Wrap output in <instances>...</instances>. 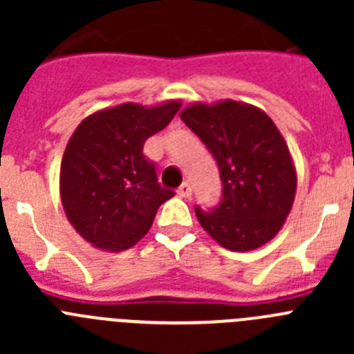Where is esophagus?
I'll use <instances>...</instances> for the list:
<instances>
[{
    "instance_id": "esophagus-1",
    "label": "esophagus",
    "mask_w": 354,
    "mask_h": 354,
    "mask_svg": "<svg viewBox=\"0 0 354 354\" xmlns=\"http://www.w3.org/2000/svg\"><path fill=\"white\" fill-rule=\"evenodd\" d=\"M177 195L183 196V198H189V196H192V184L184 183L183 186L177 189Z\"/></svg>"
}]
</instances>
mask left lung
<instances>
[{
    "label": "left lung",
    "instance_id": "obj_1",
    "mask_svg": "<svg viewBox=\"0 0 354 354\" xmlns=\"http://www.w3.org/2000/svg\"><path fill=\"white\" fill-rule=\"evenodd\" d=\"M180 118L214 156L223 196L214 211L195 209L205 232L232 252L270 243L294 204L298 175L282 133L261 108L232 99L193 102Z\"/></svg>",
    "mask_w": 354,
    "mask_h": 354
}]
</instances>
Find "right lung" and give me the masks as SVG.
<instances>
[{
    "label": "right lung",
    "instance_id": "obj_1",
    "mask_svg": "<svg viewBox=\"0 0 354 354\" xmlns=\"http://www.w3.org/2000/svg\"><path fill=\"white\" fill-rule=\"evenodd\" d=\"M180 101L124 102L88 115L72 133L60 168L67 220L104 252L133 248L152 227L159 205L174 196L158 183L143 143L170 124Z\"/></svg>",
    "mask_w": 354,
    "mask_h": 354
}]
</instances>
